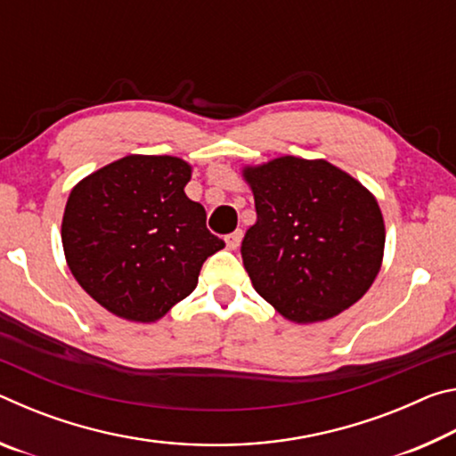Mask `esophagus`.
Segmentation results:
<instances>
[{
  "label": "esophagus",
  "mask_w": 456,
  "mask_h": 456,
  "mask_svg": "<svg viewBox=\"0 0 456 456\" xmlns=\"http://www.w3.org/2000/svg\"><path fill=\"white\" fill-rule=\"evenodd\" d=\"M241 237H243L241 229H237V231H233V233H229V235L225 237V243H227L229 249H237L239 243H241Z\"/></svg>",
  "instance_id": "34e87169"
}]
</instances>
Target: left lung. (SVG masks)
I'll list each match as a JSON object with an SVG mask.
<instances>
[{"label":"left lung","instance_id":"8db88e82","mask_svg":"<svg viewBox=\"0 0 456 456\" xmlns=\"http://www.w3.org/2000/svg\"><path fill=\"white\" fill-rule=\"evenodd\" d=\"M257 221L241 257L283 318L323 322L348 310L382 265L384 219L372 192L328 160L280 157L243 168Z\"/></svg>","mask_w":456,"mask_h":456}]
</instances>
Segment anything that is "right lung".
<instances>
[{"instance_id":"1","label":"right lung","mask_w":456,"mask_h":456,"mask_svg":"<svg viewBox=\"0 0 456 456\" xmlns=\"http://www.w3.org/2000/svg\"><path fill=\"white\" fill-rule=\"evenodd\" d=\"M191 165L128 154L72 189L61 245L76 281L108 312L157 322L197 288L205 259L225 247L203 205L184 195Z\"/></svg>"}]
</instances>
